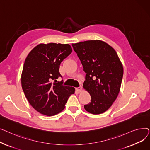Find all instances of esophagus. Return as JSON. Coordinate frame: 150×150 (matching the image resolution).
<instances>
[{
  "label": "esophagus",
  "instance_id": "1",
  "mask_svg": "<svg viewBox=\"0 0 150 150\" xmlns=\"http://www.w3.org/2000/svg\"><path fill=\"white\" fill-rule=\"evenodd\" d=\"M75 89H76V91L77 92H79L82 91V88H81V86H80V87H78V88H76Z\"/></svg>",
  "mask_w": 150,
  "mask_h": 150
}]
</instances>
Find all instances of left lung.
<instances>
[{"mask_svg": "<svg viewBox=\"0 0 150 150\" xmlns=\"http://www.w3.org/2000/svg\"><path fill=\"white\" fill-rule=\"evenodd\" d=\"M86 73L83 88L91 95L84 106L92 114L103 113L112 106L120 89L123 68L115 50L100 40L72 44Z\"/></svg>", "mask_w": 150, "mask_h": 150, "instance_id": "1", "label": "left lung"}]
</instances>
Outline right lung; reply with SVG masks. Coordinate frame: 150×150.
Listing matches in <instances>:
<instances>
[{"label":"right lung","instance_id":"right-lung-1","mask_svg":"<svg viewBox=\"0 0 150 150\" xmlns=\"http://www.w3.org/2000/svg\"><path fill=\"white\" fill-rule=\"evenodd\" d=\"M69 44H40L27 57L21 75L22 90L30 104L43 115L52 116L65 108L75 88L57 82L61 62L72 53Z\"/></svg>","mask_w":150,"mask_h":150}]
</instances>
